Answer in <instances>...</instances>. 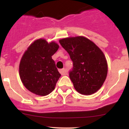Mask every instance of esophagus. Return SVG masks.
<instances>
[{"label": "esophagus", "instance_id": "esophagus-1", "mask_svg": "<svg viewBox=\"0 0 129 129\" xmlns=\"http://www.w3.org/2000/svg\"><path fill=\"white\" fill-rule=\"evenodd\" d=\"M59 72L62 75H66L67 74V72L65 69H62L59 70Z\"/></svg>", "mask_w": 129, "mask_h": 129}]
</instances>
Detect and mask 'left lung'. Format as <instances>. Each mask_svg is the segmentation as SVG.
<instances>
[{
    "label": "left lung",
    "mask_w": 129,
    "mask_h": 129,
    "mask_svg": "<svg viewBox=\"0 0 129 129\" xmlns=\"http://www.w3.org/2000/svg\"><path fill=\"white\" fill-rule=\"evenodd\" d=\"M73 62L69 77L75 89L81 94L91 95L102 86L107 75V63L102 50L82 36L59 40Z\"/></svg>",
    "instance_id": "left-lung-1"
}]
</instances>
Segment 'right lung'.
Wrapping results in <instances>:
<instances>
[{"label":"right lung","mask_w":129,"mask_h":129,"mask_svg":"<svg viewBox=\"0 0 129 129\" xmlns=\"http://www.w3.org/2000/svg\"><path fill=\"white\" fill-rule=\"evenodd\" d=\"M58 47L54 42L49 44L40 39L25 52L19 65V75L26 89L32 93L45 96L55 89L61 75L52 56Z\"/></svg>","instance_id":"obj_1"}]
</instances>
